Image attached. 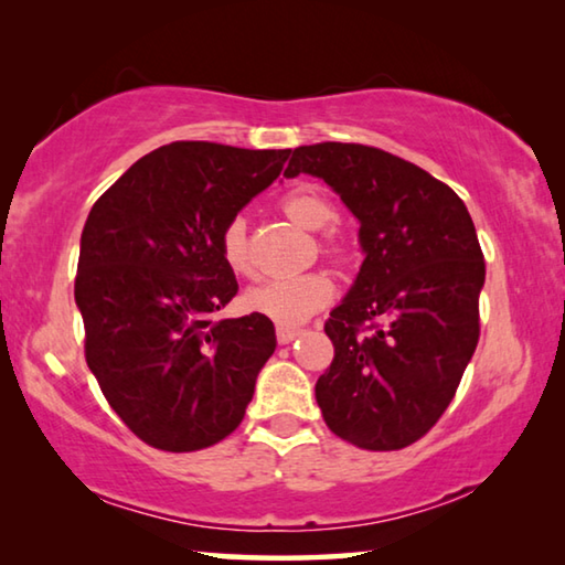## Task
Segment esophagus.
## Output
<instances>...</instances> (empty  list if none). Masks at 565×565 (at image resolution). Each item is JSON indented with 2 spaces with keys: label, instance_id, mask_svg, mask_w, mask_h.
<instances>
[{
  "label": "esophagus",
  "instance_id": "1",
  "mask_svg": "<svg viewBox=\"0 0 565 565\" xmlns=\"http://www.w3.org/2000/svg\"><path fill=\"white\" fill-rule=\"evenodd\" d=\"M301 333V329H296V327H276V339H279V343H291L296 337H299Z\"/></svg>",
  "mask_w": 565,
  "mask_h": 565
}]
</instances>
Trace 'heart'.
I'll use <instances>...</instances> for the list:
<instances>
[{"label": "heart", "instance_id": "obj_1", "mask_svg": "<svg viewBox=\"0 0 565 565\" xmlns=\"http://www.w3.org/2000/svg\"><path fill=\"white\" fill-rule=\"evenodd\" d=\"M284 214L303 228H321L333 218V206L317 186L299 184L281 196ZM323 248L329 254L341 256L343 246L333 234L323 238ZM218 252L224 264L238 276H252L254 262L248 252V232L244 216H232L218 236ZM333 296V281L327 271H306L296 276L264 281L246 294V306L262 317L271 319L281 327L301 323L323 309Z\"/></svg>", "mask_w": 565, "mask_h": 565}]
</instances>
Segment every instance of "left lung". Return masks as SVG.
Returning <instances> with one entry per match:
<instances>
[{
    "label": "left lung",
    "instance_id": "1",
    "mask_svg": "<svg viewBox=\"0 0 565 565\" xmlns=\"http://www.w3.org/2000/svg\"><path fill=\"white\" fill-rule=\"evenodd\" d=\"M299 174L337 191L366 254L323 323L333 361L317 404L343 441L398 451L431 431L476 351L486 281L476 226L451 186L384 149L299 147L284 177Z\"/></svg>",
    "mask_w": 565,
    "mask_h": 565
}]
</instances>
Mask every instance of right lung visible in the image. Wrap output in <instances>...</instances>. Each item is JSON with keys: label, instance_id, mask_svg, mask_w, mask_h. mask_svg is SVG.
Segmentation results:
<instances>
[{"label": "right lung", "instance_id": "1", "mask_svg": "<svg viewBox=\"0 0 565 565\" xmlns=\"http://www.w3.org/2000/svg\"><path fill=\"white\" fill-rule=\"evenodd\" d=\"M289 154L171 141L92 206L74 281L84 356L109 406L149 446L199 451L242 424L276 333L262 313L216 319L238 291L218 236Z\"/></svg>", "mask_w": 565, "mask_h": 565}]
</instances>
